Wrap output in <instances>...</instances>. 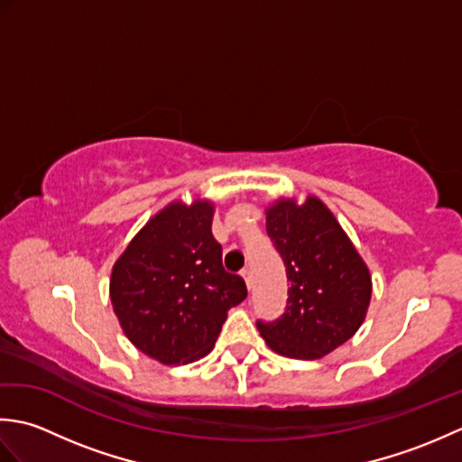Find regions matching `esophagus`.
Returning a JSON list of instances; mask_svg holds the SVG:
<instances>
[{
    "mask_svg": "<svg viewBox=\"0 0 462 462\" xmlns=\"http://www.w3.org/2000/svg\"><path fill=\"white\" fill-rule=\"evenodd\" d=\"M240 273H242V278L246 280V286H248V290H252V272H250L248 268H244Z\"/></svg>",
    "mask_w": 462,
    "mask_h": 462,
    "instance_id": "34e87169",
    "label": "esophagus"
}]
</instances>
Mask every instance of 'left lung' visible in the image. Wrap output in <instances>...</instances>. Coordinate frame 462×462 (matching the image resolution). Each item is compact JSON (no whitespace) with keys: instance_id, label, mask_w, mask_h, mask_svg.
<instances>
[{"instance_id":"obj_1","label":"left lung","mask_w":462,"mask_h":462,"mask_svg":"<svg viewBox=\"0 0 462 462\" xmlns=\"http://www.w3.org/2000/svg\"><path fill=\"white\" fill-rule=\"evenodd\" d=\"M266 232L290 280L288 306L256 326L268 346L293 359H319L359 329L371 300L369 270L321 200H280Z\"/></svg>"}]
</instances>
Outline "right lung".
<instances>
[{"label":"right lung","mask_w":462,"mask_h":462,"mask_svg":"<svg viewBox=\"0 0 462 462\" xmlns=\"http://www.w3.org/2000/svg\"><path fill=\"white\" fill-rule=\"evenodd\" d=\"M212 204L166 206L116 260L111 301L121 328L146 356L179 365L204 357L226 311L246 300V282L222 266Z\"/></svg>","instance_id":"add662e5"}]
</instances>
